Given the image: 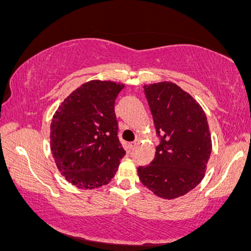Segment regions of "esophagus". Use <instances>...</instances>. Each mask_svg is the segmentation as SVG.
<instances>
[{"label":"esophagus","instance_id":"obj_1","mask_svg":"<svg viewBox=\"0 0 251 251\" xmlns=\"http://www.w3.org/2000/svg\"><path fill=\"white\" fill-rule=\"evenodd\" d=\"M138 143H140V141H138V140H135L134 142H132V143L129 144L130 150H134V149H135V148L137 147V145H138Z\"/></svg>","mask_w":251,"mask_h":251}]
</instances>
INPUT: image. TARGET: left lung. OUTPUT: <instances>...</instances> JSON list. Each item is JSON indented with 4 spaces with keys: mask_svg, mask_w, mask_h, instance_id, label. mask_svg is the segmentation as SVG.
<instances>
[{
    "mask_svg": "<svg viewBox=\"0 0 251 251\" xmlns=\"http://www.w3.org/2000/svg\"><path fill=\"white\" fill-rule=\"evenodd\" d=\"M144 92L161 142L148 167H138L142 184L164 200L186 195L203 180L212 151L203 108L173 82L145 84Z\"/></svg>",
    "mask_w": 251,
    "mask_h": 251,
    "instance_id": "8db88e82",
    "label": "left lung"
}]
</instances>
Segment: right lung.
<instances>
[{"mask_svg":"<svg viewBox=\"0 0 251 251\" xmlns=\"http://www.w3.org/2000/svg\"><path fill=\"white\" fill-rule=\"evenodd\" d=\"M124 87L114 81H89L55 111L50 135L51 154L61 175L77 188L107 185L125 155L115 115V100Z\"/></svg>","mask_w":251,"mask_h":251,"instance_id":"1","label":"right lung"}]
</instances>
